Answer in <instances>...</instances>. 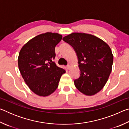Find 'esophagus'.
Returning a JSON list of instances; mask_svg holds the SVG:
<instances>
[{
    "label": "esophagus",
    "mask_w": 129,
    "mask_h": 129,
    "mask_svg": "<svg viewBox=\"0 0 129 129\" xmlns=\"http://www.w3.org/2000/svg\"><path fill=\"white\" fill-rule=\"evenodd\" d=\"M66 68L68 70L70 69H71V65H67V67H66Z\"/></svg>",
    "instance_id": "esophagus-1"
}]
</instances>
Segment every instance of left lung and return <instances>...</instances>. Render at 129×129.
<instances>
[{"mask_svg": "<svg viewBox=\"0 0 129 129\" xmlns=\"http://www.w3.org/2000/svg\"><path fill=\"white\" fill-rule=\"evenodd\" d=\"M62 40L73 48L77 56L80 74L74 80L76 88L85 95L95 94L103 88L112 72L113 55L110 48L90 34L73 33Z\"/></svg>", "mask_w": 129, "mask_h": 129, "instance_id": "obj_1", "label": "left lung"}]
</instances>
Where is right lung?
Segmentation results:
<instances>
[{
	"instance_id": "obj_1",
	"label": "right lung",
	"mask_w": 129,
	"mask_h": 129,
	"mask_svg": "<svg viewBox=\"0 0 129 129\" xmlns=\"http://www.w3.org/2000/svg\"><path fill=\"white\" fill-rule=\"evenodd\" d=\"M62 38L51 32L39 35L26 43L19 52V71L29 89L37 95L45 97L53 93L65 73L52 61L56 56L55 47Z\"/></svg>"
}]
</instances>
